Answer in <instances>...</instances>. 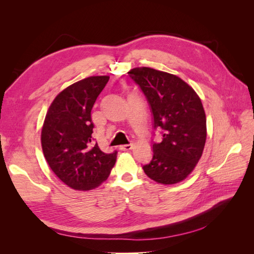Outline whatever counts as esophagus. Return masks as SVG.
<instances>
[{"label":"esophagus","mask_w":254,"mask_h":254,"mask_svg":"<svg viewBox=\"0 0 254 254\" xmlns=\"http://www.w3.org/2000/svg\"><path fill=\"white\" fill-rule=\"evenodd\" d=\"M132 144H125V145H121L120 146V149L121 150H130L132 148Z\"/></svg>","instance_id":"esophagus-1"}]
</instances>
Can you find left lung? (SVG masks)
<instances>
[{
  "instance_id": "8db88e82",
  "label": "left lung",
  "mask_w": 254,
  "mask_h": 254,
  "mask_svg": "<svg viewBox=\"0 0 254 254\" xmlns=\"http://www.w3.org/2000/svg\"><path fill=\"white\" fill-rule=\"evenodd\" d=\"M144 93L152 114L153 129L162 140L152 141V159L143 165L150 179L162 184L184 180L202 156L206 120L200 98L178 76L150 67L128 72Z\"/></svg>"
}]
</instances>
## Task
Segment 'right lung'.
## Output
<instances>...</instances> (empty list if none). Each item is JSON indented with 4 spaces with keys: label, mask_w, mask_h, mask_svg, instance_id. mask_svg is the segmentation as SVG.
<instances>
[{
    "label": "right lung",
    "mask_w": 254,
    "mask_h": 254,
    "mask_svg": "<svg viewBox=\"0 0 254 254\" xmlns=\"http://www.w3.org/2000/svg\"><path fill=\"white\" fill-rule=\"evenodd\" d=\"M109 76H91L68 86L50 106L41 131L45 160L67 187L97 188L108 178L118 151L105 153L93 143L91 111Z\"/></svg>",
    "instance_id": "obj_1"
}]
</instances>
